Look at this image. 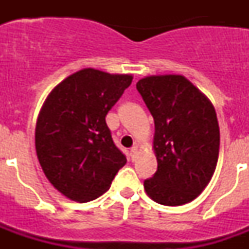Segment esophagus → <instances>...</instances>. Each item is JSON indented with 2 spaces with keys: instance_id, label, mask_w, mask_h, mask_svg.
Instances as JSON below:
<instances>
[{
  "instance_id": "34e87169",
  "label": "esophagus",
  "mask_w": 249,
  "mask_h": 249,
  "mask_svg": "<svg viewBox=\"0 0 249 249\" xmlns=\"http://www.w3.org/2000/svg\"><path fill=\"white\" fill-rule=\"evenodd\" d=\"M136 153H137V146H133L131 149H129V156H131L132 160H135Z\"/></svg>"
}]
</instances>
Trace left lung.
I'll return each instance as SVG.
<instances>
[{"mask_svg":"<svg viewBox=\"0 0 249 249\" xmlns=\"http://www.w3.org/2000/svg\"><path fill=\"white\" fill-rule=\"evenodd\" d=\"M136 87L155 120L158 166L144 179V190L163 206L188 203L210 183L217 166L219 126L214 107L179 74L146 77Z\"/></svg>","mask_w":249,"mask_h":249,"instance_id":"1","label":"left lung"}]
</instances>
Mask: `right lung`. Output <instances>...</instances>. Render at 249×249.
<instances>
[{
    "mask_svg": "<svg viewBox=\"0 0 249 249\" xmlns=\"http://www.w3.org/2000/svg\"><path fill=\"white\" fill-rule=\"evenodd\" d=\"M131 82L129 74L85 68L48 94L37 120V157L48 181L70 199H96L126 164L106 114Z\"/></svg>",
    "mask_w": 249,
    "mask_h": 249,
    "instance_id": "right-lung-1",
    "label": "right lung"
}]
</instances>
